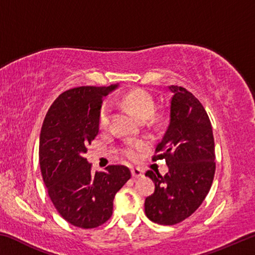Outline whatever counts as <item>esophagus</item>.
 Returning a JSON list of instances; mask_svg holds the SVG:
<instances>
[{
	"label": "esophagus",
	"instance_id": "34e87169",
	"mask_svg": "<svg viewBox=\"0 0 255 255\" xmlns=\"http://www.w3.org/2000/svg\"><path fill=\"white\" fill-rule=\"evenodd\" d=\"M131 175L132 178H140V176L144 175V172L138 169V167H133V169H131Z\"/></svg>",
	"mask_w": 255,
	"mask_h": 255
}]
</instances>
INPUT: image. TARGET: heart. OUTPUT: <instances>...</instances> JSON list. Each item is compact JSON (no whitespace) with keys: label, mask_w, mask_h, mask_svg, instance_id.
I'll use <instances>...</instances> for the list:
<instances>
[{"label":"heart","mask_w":255,"mask_h":255,"mask_svg":"<svg viewBox=\"0 0 255 255\" xmlns=\"http://www.w3.org/2000/svg\"><path fill=\"white\" fill-rule=\"evenodd\" d=\"M122 102L125 106L131 109L135 115L140 120L149 119L155 112V101L153 97L145 90L136 89L125 93L122 97ZM112 116V108L110 103H103L99 111V127L101 129H106L109 126ZM145 148V144L140 140H128L122 147V154L125 157L136 161L140 157V154Z\"/></svg>","instance_id":"heart-1"}]
</instances>
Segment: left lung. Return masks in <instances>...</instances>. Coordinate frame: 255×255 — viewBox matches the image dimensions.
<instances>
[{"label":"left lung","mask_w":255,"mask_h":255,"mask_svg":"<svg viewBox=\"0 0 255 255\" xmlns=\"http://www.w3.org/2000/svg\"><path fill=\"white\" fill-rule=\"evenodd\" d=\"M170 124L153 161L165 159L169 172L148 170L155 191L145 200V214L161 225L183 222L199 208L213 184L216 162L213 128L200 101L182 86L171 85Z\"/></svg>","instance_id":"left-lung-1"}]
</instances>
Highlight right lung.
Here are the masks:
<instances>
[{
  "label": "right lung",
  "mask_w": 255,
  "mask_h": 255,
  "mask_svg": "<svg viewBox=\"0 0 255 255\" xmlns=\"http://www.w3.org/2000/svg\"><path fill=\"white\" fill-rule=\"evenodd\" d=\"M117 86L67 90L53 102L42 123L39 163L47 192L66 222L85 230L109 221L116 193L131 176L125 165L93 173L83 157L99 132L103 98Z\"/></svg>",
  "instance_id": "obj_1"
}]
</instances>
